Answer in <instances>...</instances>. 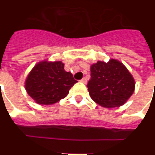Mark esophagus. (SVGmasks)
Segmentation results:
<instances>
[{"label": "esophagus", "mask_w": 155, "mask_h": 155, "mask_svg": "<svg viewBox=\"0 0 155 155\" xmlns=\"http://www.w3.org/2000/svg\"><path fill=\"white\" fill-rule=\"evenodd\" d=\"M80 82L84 83V84H86V83H87V80H86V78H83L82 80H80Z\"/></svg>", "instance_id": "1"}]
</instances>
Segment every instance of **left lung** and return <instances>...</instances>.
<instances>
[{
  "instance_id": "1",
  "label": "left lung",
  "mask_w": 155,
  "mask_h": 155,
  "mask_svg": "<svg viewBox=\"0 0 155 155\" xmlns=\"http://www.w3.org/2000/svg\"><path fill=\"white\" fill-rule=\"evenodd\" d=\"M91 98L104 108L123 105L135 89L134 79L120 61H98L91 65V80L87 83Z\"/></svg>"
}]
</instances>
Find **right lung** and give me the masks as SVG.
Segmentation results:
<instances>
[{
    "label": "right lung",
    "mask_w": 155,
    "mask_h": 155,
    "mask_svg": "<svg viewBox=\"0 0 155 155\" xmlns=\"http://www.w3.org/2000/svg\"><path fill=\"white\" fill-rule=\"evenodd\" d=\"M77 81L64 70L61 61H41L30 71L25 82L28 95L37 104H53L65 98Z\"/></svg>",
    "instance_id": "add662e5"
}]
</instances>
